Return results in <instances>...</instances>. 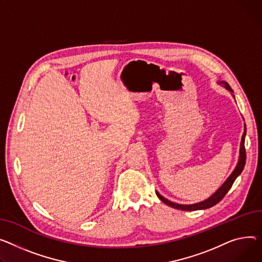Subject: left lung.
<instances>
[{
	"label": "left lung",
	"mask_w": 262,
	"mask_h": 262,
	"mask_svg": "<svg viewBox=\"0 0 262 262\" xmlns=\"http://www.w3.org/2000/svg\"><path fill=\"white\" fill-rule=\"evenodd\" d=\"M219 84H223V86L225 87L226 90L230 91L233 93L231 86L222 81L219 82ZM235 98V97H234ZM246 134H247V127L245 125V133L242 135L241 138V143H240V151H239V160L238 163L235 167V169L233 170V172L230 175V177L224 181V183L215 191V193L211 196L208 197L206 200L198 202V203H194V204H179V203H175V202H171L169 200H167L166 198H164L163 196H161L158 191H156L157 196L159 197V199L164 202L166 205L173 207V208H177V210H181V211H198V210H205V208H210L214 205H216L218 202H220L223 197L228 194V191L230 190V188L232 187L234 181L236 180V178L240 175L241 171L245 168L246 165V159H247V155H246V147H245V139H246Z\"/></svg>",
	"instance_id": "obj_1"
}]
</instances>
